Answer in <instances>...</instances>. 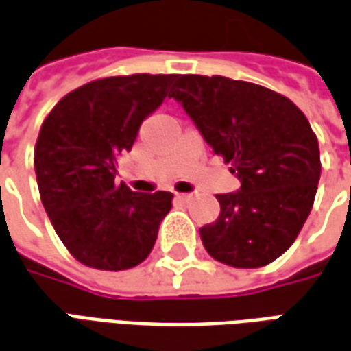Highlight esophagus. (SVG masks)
<instances>
[{
	"mask_svg": "<svg viewBox=\"0 0 351 351\" xmlns=\"http://www.w3.org/2000/svg\"><path fill=\"white\" fill-rule=\"evenodd\" d=\"M176 197H178V199H180L181 202H187V200L193 199V195H191V193H178Z\"/></svg>",
	"mask_w": 351,
	"mask_h": 351,
	"instance_id": "34e87169",
	"label": "esophagus"
}]
</instances>
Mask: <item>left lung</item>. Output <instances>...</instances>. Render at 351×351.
<instances>
[{
	"instance_id": "1",
	"label": "left lung",
	"mask_w": 351,
	"mask_h": 351,
	"mask_svg": "<svg viewBox=\"0 0 351 351\" xmlns=\"http://www.w3.org/2000/svg\"><path fill=\"white\" fill-rule=\"evenodd\" d=\"M170 97L241 181V191L216 195L219 217L200 227L206 252L243 269L277 260L317 193L321 158L308 118L281 93L226 76H178Z\"/></svg>"
}]
</instances>
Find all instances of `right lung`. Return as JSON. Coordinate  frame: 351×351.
Returning <instances> with one entry per match:
<instances>
[{
    "label": "right lung",
    "mask_w": 351,
    "mask_h": 351,
    "mask_svg": "<svg viewBox=\"0 0 351 351\" xmlns=\"http://www.w3.org/2000/svg\"><path fill=\"white\" fill-rule=\"evenodd\" d=\"M176 74L93 80L70 91L43 120L34 168L43 208L80 263L122 271L151 254L173 195L114 183L116 160L139 125L170 97Z\"/></svg>",
    "instance_id": "1"
}]
</instances>
